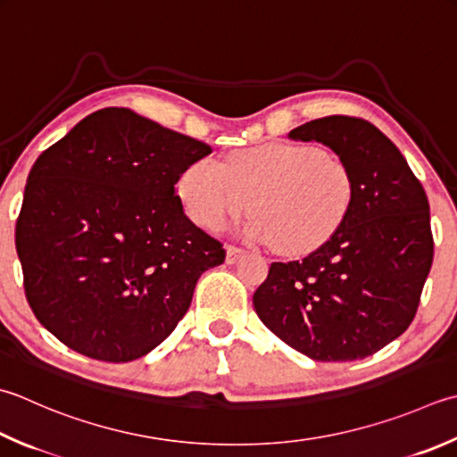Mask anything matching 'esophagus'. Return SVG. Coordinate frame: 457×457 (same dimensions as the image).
<instances>
[{"mask_svg": "<svg viewBox=\"0 0 457 457\" xmlns=\"http://www.w3.org/2000/svg\"><path fill=\"white\" fill-rule=\"evenodd\" d=\"M245 253V249H241V247H237V245H228V257H226V262L228 263H236L237 259Z\"/></svg>", "mask_w": 457, "mask_h": 457, "instance_id": "34e87169", "label": "esophagus"}]
</instances>
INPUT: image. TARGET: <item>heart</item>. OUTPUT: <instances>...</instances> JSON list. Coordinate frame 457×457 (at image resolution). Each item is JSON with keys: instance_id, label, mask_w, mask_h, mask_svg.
I'll list each match as a JSON object with an SVG mask.
<instances>
[{"instance_id": "1", "label": "heart", "mask_w": 457, "mask_h": 457, "mask_svg": "<svg viewBox=\"0 0 457 457\" xmlns=\"http://www.w3.org/2000/svg\"><path fill=\"white\" fill-rule=\"evenodd\" d=\"M354 190V174L341 156L299 142L239 150L221 166L204 158L178 182L186 213L198 226L221 229L249 208L247 236L287 255L312 252L333 237Z\"/></svg>"}]
</instances>
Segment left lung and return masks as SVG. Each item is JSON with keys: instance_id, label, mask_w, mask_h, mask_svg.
<instances>
[{"instance_id": "8db88e82", "label": "left lung", "mask_w": 457, "mask_h": 457, "mask_svg": "<svg viewBox=\"0 0 457 457\" xmlns=\"http://www.w3.org/2000/svg\"><path fill=\"white\" fill-rule=\"evenodd\" d=\"M351 166L354 200L343 226L299 262H275L253 293L262 323L320 362L378 353L412 323L434 259L430 204L392 140L359 116L301 124Z\"/></svg>"}]
</instances>
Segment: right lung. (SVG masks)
Listing matches in <instances>:
<instances>
[{
  "label": "right lung",
  "mask_w": 457,
  "mask_h": 457,
  "mask_svg": "<svg viewBox=\"0 0 457 457\" xmlns=\"http://www.w3.org/2000/svg\"><path fill=\"white\" fill-rule=\"evenodd\" d=\"M212 148L129 109L80 120L35 160L15 221L25 299L62 345L104 362L156 348L221 265L176 184Z\"/></svg>",
  "instance_id": "add662e5"
}]
</instances>
